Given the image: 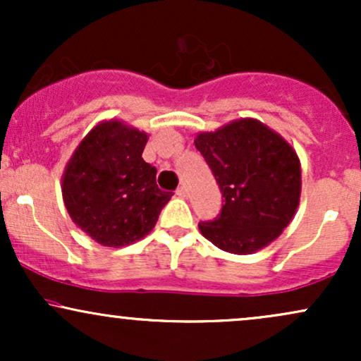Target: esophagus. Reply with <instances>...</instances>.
<instances>
[{
	"label": "esophagus",
	"instance_id": "1",
	"mask_svg": "<svg viewBox=\"0 0 361 361\" xmlns=\"http://www.w3.org/2000/svg\"><path fill=\"white\" fill-rule=\"evenodd\" d=\"M186 195H188V192H186V186H180V188L176 190V197L186 198Z\"/></svg>",
	"mask_w": 361,
	"mask_h": 361
}]
</instances>
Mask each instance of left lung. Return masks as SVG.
Listing matches in <instances>:
<instances>
[{
    "label": "left lung",
    "mask_w": 361,
    "mask_h": 361,
    "mask_svg": "<svg viewBox=\"0 0 361 361\" xmlns=\"http://www.w3.org/2000/svg\"><path fill=\"white\" fill-rule=\"evenodd\" d=\"M195 147L226 198L214 221L198 224L204 238L233 255H252L275 241L300 202L295 149L256 118H238L214 132H200Z\"/></svg>",
    "instance_id": "left-lung-1"
}]
</instances>
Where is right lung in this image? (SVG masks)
<instances>
[{"label": "right lung", "mask_w": 361, "mask_h": 361, "mask_svg": "<svg viewBox=\"0 0 361 361\" xmlns=\"http://www.w3.org/2000/svg\"><path fill=\"white\" fill-rule=\"evenodd\" d=\"M149 135L122 120H103L74 149L62 173L69 217L106 247L134 244L154 229L169 192L156 185V168L142 159Z\"/></svg>", "instance_id": "right-lung-1"}]
</instances>
